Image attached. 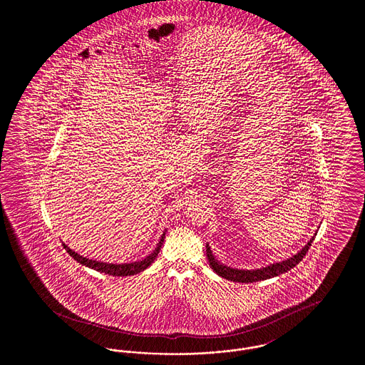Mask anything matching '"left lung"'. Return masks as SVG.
I'll list each match as a JSON object with an SVG mask.
<instances>
[{"label":"left lung","mask_w":365,"mask_h":365,"mask_svg":"<svg viewBox=\"0 0 365 365\" xmlns=\"http://www.w3.org/2000/svg\"><path fill=\"white\" fill-rule=\"evenodd\" d=\"M313 240H314V237L302 247L301 252H298L293 257L282 261V262H275V264L268 265V267L261 268V269H253V271H249V269L247 271H245V269H234V268L227 267L225 264H220L219 261L213 257L212 250L209 249L208 245H207V257H208L209 265L212 267V269L217 275L228 279V280H232V282L253 283V282H259V280H264V279L278 277L280 274H284V272L290 271L292 268H294L295 265L305 257L307 252L309 250V247L312 245Z\"/></svg>","instance_id":"left-lung-1"}]
</instances>
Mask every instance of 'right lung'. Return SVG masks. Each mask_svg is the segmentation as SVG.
<instances>
[{"mask_svg":"<svg viewBox=\"0 0 365 365\" xmlns=\"http://www.w3.org/2000/svg\"><path fill=\"white\" fill-rule=\"evenodd\" d=\"M164 238H165V234L161 235V240L160 242L157 243L156 249L149 255L146 256L143 260L135 261V262H130V264H108V262H103V261L90 260L86 259L78 253H75L73 250H71L70 247L67 245H64V249L68 252L71 257H73L75 260L86 267H90L96 271H100V272H105L108 275H113V277H127V275H134V274H138L140 271L146 269L157 257V255L160 253V249H161V245L164 242Z\"/></svg>","mask_w":365,"mask_h":365,"instance_id":"add662e5","label":"right lung"}]
</instances>
